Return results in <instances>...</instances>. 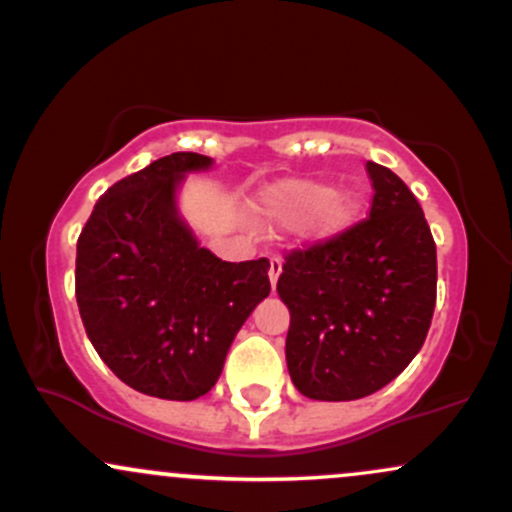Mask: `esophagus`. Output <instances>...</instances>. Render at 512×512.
<instances>
[{
  "label": "esophagus",
  "instance_id": "1",
  "mask_svg": "<svg viewBox=\"0 0 512 512\" xmlns=\"http://www.w3.org/2000/svg\"><path fill=\"white\" fill-rule=\"evenodd\" d=\"M280 271H283V261L278 256H271V266H268V278H271V285L276 288Z\"/></svg>",
  "mask_w": 512,
  "mask_h": 512
}]
</instances>
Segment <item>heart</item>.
I'll return each mask as SVG.
<instances>
[{
  "mask_svg": "<svg viewBox=\"0 0 512 512\" xmlns=\"http://www.w3.org/2000/svg\"><path fill=\"white\" fill-rule=\"evenodd\" d=\"M261 214L271 222L288 224L302 217V234L329 239L344 232L356 214V202L312 180H285L263 195Z\"/></svg>",
  "mask_w": 512,
  "mask_h": 512,
  "instance_id": "obj_1",
  "label": "heart"
}]
</instances>
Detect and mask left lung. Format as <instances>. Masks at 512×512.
<instances>
[{"instance_id":"left-lung-1","label":"left lung","mask_w":512,"mask_h":512,"mask_svg":"<svg viewBox=\"0 0 512 512\" xmlns=\"http://www.w3.org/2000/svg\"><path fill=\"white\" fill-rule=\"evenodd\" d=\"M364 222L285 256V359L312 400H356L388 386L422 349L437 302V249L420 202L368 161Z\"/></svg>"}]
</instances>
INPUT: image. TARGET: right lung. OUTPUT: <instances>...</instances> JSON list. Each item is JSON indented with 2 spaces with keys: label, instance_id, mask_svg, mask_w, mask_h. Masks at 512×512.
I'll return each instance as SVG.
<instances>
[{
  "label": "right lung",
  "instance_id": "add662e5",
  "mask_svg": "<svg viewBox=\"0 0 512 512\" xmlns=\"http://www.w3.org/2000/svg\"><path fill=\"white\" fill-rule=\"evenodd\" d=\"M210 166L180 151L126 175L78 239L75 298L87 337L119 381L153 398L205 395L241 324L271 293L268 258L222 261L178 217L183 175Z\"/></svg>",
  "mask_w": 512,
  "mask_h": 512
}]
</instances>
